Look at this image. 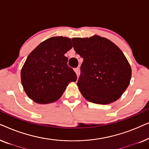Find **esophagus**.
Listing matches in <instances>:
<instances>
[{
	"label": "esophagus",
	"instance_id": "esophagus-1",
	"mask_svg": "<svg viewBox=\"0 0 149 149\" xmlns=\"http://www.w3.org/2000/svg\"><path fill=\"white\" fill-rule=\"evenodd\" d=\"M74 71H75V72H76V74H77V76H78V74H79V68H74Z\"/></svg>",
	"mask_w": 149,
	"mask_h": 149
}]
</instances>
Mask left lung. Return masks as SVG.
<instances>
[{"instance_id":"8db88e82","label":"left lung","mask_w":149,"mask_h":149,"mask_svg":"<svg viewBox=\"0 0 149 149\" xmlns=\"http://www.w3.org/2000/svg\"><path fill=\"white\" fill-rule=\"evenodd\" d=\"M72 40L75 52L83 58L77 82L83 96L98 104L119 99L132 76L131 67L123 53L111 40L97 35Z\"/></svg>"}]
</instances>
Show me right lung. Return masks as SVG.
Wrapping results in <instances>:
<instances>
[{"instance_id":"add662e5","label":"right lung","mask_w":149,"mask_h":149,"mask_svg":"<svg viewBox=\"0 0 149 149\" xmlns=\"http://www.w3.org/2000/svg\"><path fill=\"white\" fill-rule=\"evenodd\" d=\"M72 47L71 39L54 36L42 42L28 56L21 71V80L28 96L36 102L58 100L77 74L64 56Z\"/></svg>"}]
</instances>
